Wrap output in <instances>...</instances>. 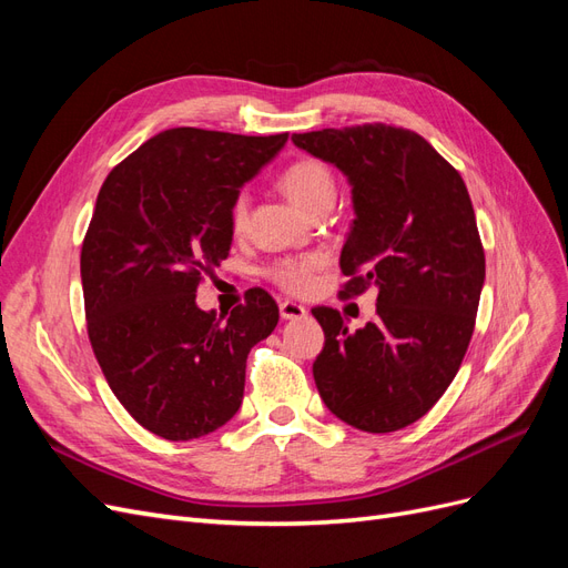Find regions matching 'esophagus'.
<instances>
[{
  "label": "esophagus",
  "mask_w": 568,
  "mask_h": 568,
  "mask_svg": "<svg viewBox=\"0 0 568 568\" xmlns=\"http://www.w3.org/2000/svg\"><path fill=\"white\" fill-rule=\"evenodd\" d=\"M280 315H282V320H305L307 311L294 301H284V303H280Z\"/></svg>",
  "instance_id": "obj_1"
}]
</instances>
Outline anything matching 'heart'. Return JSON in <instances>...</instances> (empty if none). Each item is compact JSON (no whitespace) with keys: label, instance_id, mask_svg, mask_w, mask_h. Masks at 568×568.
I'll use <instances>...</instances> for the list:
<instances>
[{"label":"heart","instance_id":"b5f03b06","mask_svg":"<svg viewBox=\"0 0 568 568\" xmlns=\"http://www.w3.org/2000/svg\"><path fill=\"white\" fill-rule=\"evenodd\" d=\"M280 184L284 189V194L294 201L303 213H311L322 203H334L336 199V182H334L332 170L315 159H301L296 163H291L282 173ZM246 215H248V196L239 194L230 211L234 232L244 230ZM317 267H320L317 255L284 257V261L272 265L270 274L272 280L280 286H284L286 291L301 294V291H305L313 284V274Z\"/></svg>","mask_w":568,"mask_h":568}]
</instances>
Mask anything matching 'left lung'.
Returning <instances> with one entry per match:
<instances>
[{
  "label": "left lung",
  "instance_id": "1",
  "mask_svg": "<svg viewBox=\"0 0 568 568\" xmlns=\"http://www.w3.org/2000/svg\"><path fill=\"white\" fill-rule=\"evenodd\" d=\"M351 184L343 296L376 288V320L351 332L315 307L324 348L313 376L324 405L359 432L422 419L450 386L474 332L486 255L464 180L424 136L357 125L291 136Z\"/></svg>",
  "mask_w": 568,
  "mask_h": 568
}]
</instances>
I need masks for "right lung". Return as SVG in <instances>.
I'll return each mask as SVG.
<instances>
[{
    "label": "right lung",
    "mask_w": 568,
    "mask_h": 568,
    "mask_svg": "<svg viewBox=\"0 0 568 568\" xmlns=\"http://www.w3.org/2000/svg\"><path fill=\"white\" fill-rule=\"evenodd\" d=\"M288 134L173 128L115 165L97 196L80 277L94 355L151 434L192 440L242 407L246 357L280 322L263 288L227 315L201 311V274L232 248V203Z\"/></svg>",
    "instance_id": "1"
}]
</instances>
